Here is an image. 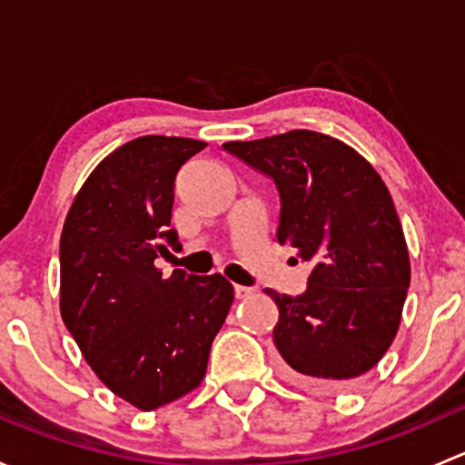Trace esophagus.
<instances>
[{
	"label": "esophagus",
	"mask_w": 465,
	"mask_h": 465,
	"mask_svg": "<svg viewBox=\"0 0 465 465\" xmlns=\"http://www.w3.org/2000/svg\"><path fill=\"white\" fill-rule=\"evenodd\" d=\"M233 292H236V299H245V297H250L254 290L247 288V285H233Z\"/></svg>",
	"instance_id": "1"
}]
</instances>
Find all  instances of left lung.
Instances as JSON below:
<instances>
[{"mask_svg": "<svg viewBox=\"0 0 465 465\" xmlns=\"http://www.w3.org/2000/svg\"><path fill=\"white\" fill-rule=\"evenodd\" d=\"M223 148L274 180L276 241L315 265L299 297L265 290L279 308L272 337L285 376L315 391L349 387L391 346L410 288V252L389 189L358 150L312 130Z\"/></svg>", "mask_w": 465, "mask_h": 465, "instance_id": "obj_1", "label": "left lung"}]
</instances>
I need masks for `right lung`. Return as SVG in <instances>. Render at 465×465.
<instances>
[{
	"mask_svg": "<svg viewBox=\"0 0 465 465\" xmlns=\"http://www.w3.org/2000/svg\"><path fill=\"white\" fill-rule=\"evenodd\" d=\"M204 145L145 134L116 148L89 173L60 236L64 326L98 380L143 411L200 387L233 302L223 274L154 267L168 254L162 241L177 242V171Z\"/></svg>",
	"mask_w": 465,
	"mask_h": 465,
	"instance_id": "right-lung-1",
	"label": "right lung"
}]
</instances>
